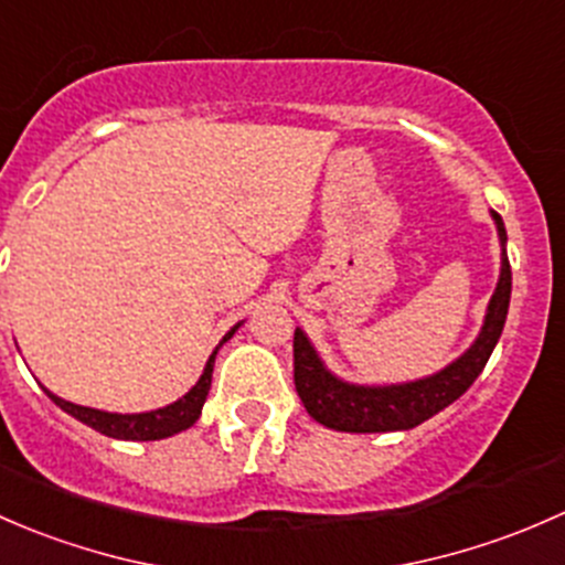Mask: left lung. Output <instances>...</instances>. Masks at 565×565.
<instances>
[{"label":"left lung","mask_w":565,"mask_h":565,"mask_svg":"<svg viewBox=\"0 0 565 565\" xmlns=\"http://www.w3.org/2000/svg\"><path fill=\"white\" fill-rule=\"evenodd\" d=\"M498 225L500 247V277L498 288L487 305L484 326L473 345L435 375L418 377L411 383H392V386H359L342 377L331 375L326 364L307 340L301 329L294 334V383L307 413L318 424L340 433H394V429H413L427 422L438 411L449 408L457 397H462L470 383L484 370L487 359L495 351L511 299V266L505 255V228L498 212H492Z\"/></svg>","instance_id":"8db88e82"}]
</instances>
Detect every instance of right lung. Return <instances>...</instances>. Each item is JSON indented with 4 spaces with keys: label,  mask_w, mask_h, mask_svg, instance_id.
<instances>
[{
    "label": "right lung",
    "mask_w": 565,
    "mask_h": 565,
    "mask_svg": "<svg viewBox=\"0 0 565 565\" xmlns=\"http://www.w3.org/2000/svg\"><path fill=\"white\" fill-rule=\"evenodd\" d=\"M242 323H236L228 334L223 337V342H228L234 337V331L239 329ZM220 342V345H223ZM220 345L214 348V353L209 356L206 367H203V375L198 377V383L190 388L184 397H179L177 403L166 405V408L157 411H147V413H108V411H97V408H84V405L67 403V399L56 397L45 388L51 399L60 405L62 411L70 413L73 418L84 422L86 427L97 429V433L108 435V438L116 440H160V438H171V435L182 433V429L193 427L201 416L203 403H206V394L212 388V370H214V356H217Z\"/></svg>",
    "instance_id": "add662e5"
}]
</instances>
